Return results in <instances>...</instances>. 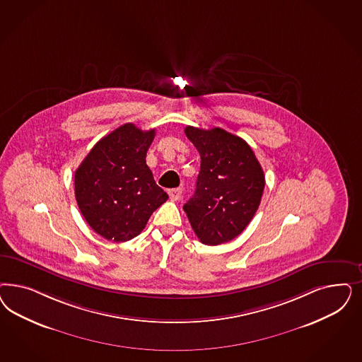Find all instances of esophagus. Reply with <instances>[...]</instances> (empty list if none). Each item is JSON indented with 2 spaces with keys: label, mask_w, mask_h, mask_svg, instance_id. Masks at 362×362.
<instances>
[{
  "label": "esophagus",
  "mask_w": 362,
  "mask_h": 362,
  "mask_svg": "<svg viewBox=\"0 0 362 362\" xmlns=\"http://www.w3.org/2000/svg\"><path fill=\"white\" fill-rule=\"evenodd\" d=\"M168 194H169V199H172V201H178V199H181L182 190L180 187H175V189H170L168 192Z\"/></svg>",
  "instance_id": "1"
}]
</instances>
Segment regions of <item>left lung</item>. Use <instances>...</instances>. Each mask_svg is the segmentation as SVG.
Instances as JSON below:
<instances>
[{"label":"left lung","instance_id":"left-lung-1","mask_svg":"<svg viewBox=\"0 0 362 362\" xmlns=\"http://www.w3.org/2000/svg\"><path fill=\"white\" fill-rule=\"evenodd\" d=\"M201 157L196 192L184 205L199 241H232L252 221L265 187L261 165L246 141L221 128L187 127Z\"/></svg>","mask_w":362,"mask_h":362}]
</instances>
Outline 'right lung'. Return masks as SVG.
<instances>
[{
  "label": "right lung",
  "instance_id": "obj_1",
  "mask_svg": "<svg viewBox=\"0 0 362 362\" xmlns=\"http://www.w3.org/2000/svg\"><path fill=\"white\" fill-rule=\"evenodd\" d=\"M156 136L125 124L98 141L74 175L83 218L109 241L125 243L144 230L168 194L153 178L146 152Z\"/></svg>",
  "mask_w": 362,
  "mask_h": 362
}]
</instances>
